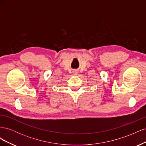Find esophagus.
Returning a JSON list of instances; mask_svg holds the SVG:
<instances>
[{"label":"esophagus","instance_id":"1","mask_svg":"<svg viewBox=\"0 0 146 146\" xmlns=\"http://www.w3.org/2000/svg\"><path fill=\"white\" fill-rule=\"evenodd\" d=\"M78 74V71L77 70H74L73 71V75H74V76H77V75Z\"/></svg>","mask_w":146,"mask_h":146}]
</instances>
